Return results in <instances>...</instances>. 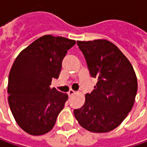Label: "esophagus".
Masks as SVG:
<instances>
[{
  "label": "esophagus",
  "mask_w": 147,
  "mask_h": 147,
  "mask_svg": "<svg viewBox=\"0 0 147 147\" xmlns=\"http://www.w3.org/2000/svg\"><path fill=\"white\" fill-rule=\"evenodd\" d=\"M76 92H75L74 90H70L68 91V95H69V96H72Z\"/></svg>",
  "instance_id": "34e87169"
}]
</instances>
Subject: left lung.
Returning <instances> with one entry per match:
<instances>
[{
    "instance_id": "left-lung-1",
    "label": "left lung",
    "mask_w": 147,
    "mask_h": 147,
    "mask_svg": "<svg viewBox=\"0 0 147 147\" xmlns=\"http://www.w3.org/2000/svg\"><path fill=\"white\" fill-rule=\"evenodd\" d=\"M77 45L97 83L86 94L84 105L74 110L75 118L88 131H110L132 109L137 91L136 73L129 60L109 40L77 41Z\"/></svg>"
}]
</instances>
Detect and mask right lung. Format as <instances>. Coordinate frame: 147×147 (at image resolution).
Masks as SVG:
<instances>
[{
    "mask_svg": "<svg viewBox=\"0 0 147 147\" xmlns=\"http://www.w3.org/2000/svg\"><path fill=\"white\" fill-rule=\"evenodd\" d=\"M75 40L44 35L17 56L8 80V102L16 123L33 136L47 133L54 127L59 113L68 99L67 94L51 89L57 79L61 61Z\"/></svg>",
    "mask_w": 147,
    "mask_h": 147,
    "instance_id": "add662e5",
    "label": "right lung"
}]
</instances>
